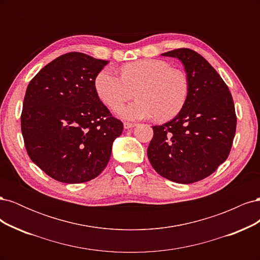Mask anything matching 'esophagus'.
Here are the masks:
<instances>
[{
	"mask_svg": "<svg viewBox=\"0 0 260 260\" xmlns=\"http://www.w3.org/2000/svg\"><path fill=\"white\" fill-rule=\"evenodd\" d=\"M136 123H132V122H124L123 123V127H124V129H130V128H133V127H136Z\"/></svg>",
	"mask_w": 260,
	"mask_h": 260,
	"instance_id": "esophagus-1",
	"label": "esophagus"
}]
</instances>
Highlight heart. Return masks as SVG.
Returning <instances> with one entry per match:
<instances>
[{
  "instance_id": "1",
  "label": "heart",
  "mask_w": 260,
  "mask_h": 260,
  "mask_svg": "<svg viewBox=\"0 0 260 260\" xmlns=\"http://www.w3.org/2000/svg\"><path fill=\"white\" fill-rule=\"evenodd\" d=\"M94 86L102 102L113 109L130 100L136 91L138 99L117 111L131 120L153 116L160 121L170 120L182 111L188 95L185 74L159 59L128 62L121 67V76L105 67L95 77Z\"/></svg>"
}]
</instances>
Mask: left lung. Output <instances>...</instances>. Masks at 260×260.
<instances>
[{
	"label": "left lung",
	"instance_id": "obj_1",
	"mask_svg": "<svg viewBox=\"0 0 260 260\" xmlns=\"http://www.w3.org/2000/svg\"><path fill=\"white\" fill-rule=\"evenodd\" d=\"M161 55L182 61L188 95L174 119L154 125L147 157L161 177L190 184L210 176L229 156L237 129L234 103L222 78L201 54L177 49Z\"/></svg>",
	"mask_w": 260,
	"mask_h": 260
}]
</instances>
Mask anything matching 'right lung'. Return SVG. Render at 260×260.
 Wrapping results in <instances>:
<instances>
[{"label": "right lung", "mask_w": 260, "mask_h": 260, "mask_svg": "<svg viewBox=\"0 0 260 260\" xmlns=\"http://www.w3.org/2000/svg\"><path fill=\"white\" fill-rule=\"evenodd\" d=\"M107 64L70 52L49 62L28 84L20 117L23 142L30 159L59 182L96 178L123 130L94 86Z\"/></svg>", "instance_id": "right-lung-1"}]
</instances>
